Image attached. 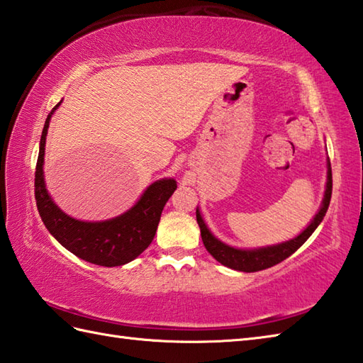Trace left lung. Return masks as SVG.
I'll list each match as a JSON object with an SVG mask.
<instances>
[{
    "mask_svg": "<svg viewBox=\"0 0 363 363\" xmlns=\"http://www.w3.org/2000/svg\"><path fill=\"white\" fill-rule=\"evenodd\" d=\"M330 195H333V169H330V162L328 160V182H326L325 198H323V204L320 207V211L317 215H315V218L311 221V225L307 226L298 237L291 238V240L279 243V245L267 246V248L238 250V248H234V246H229L226 243L220 242L218 238H215L211 230L207 229L201 213H199L198 209H196V221L199 225V229H201V238L206 250L212 254V257L215 260H218L220 264H223L228 268L237 269V272L254 273V272H260V269L273 267L276 264H279V262L285 260L313 234V230L318 228V225L323 221V218H325V215L328 212Z\"/></svg>",
    "mask_w": 363,
    "mask_h": 363,
    "instance_id": "obj_1",
    "label": "left lung"
}]
</instances>
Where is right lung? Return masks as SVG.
Masks as SVG:
<instances>
[{
  "instance_id": "obj_1",
  "label": "right lung",
  "mask_w": 363,
  "mask_h": 363,
  "mask_svg": "<svg viewBox=\"0 0 363 363\" xmlns=\"http://www.w3.org/2000/svg\"><path fill=\"white\" fill-rule=\"evenodd\" d=\"M60 104V103H59ZM46 117L40 137V150L35 167V203L43 225L50 234L74 256L101 267H120L134 260L148 248L156 235L160 215L176 190L174 179H160L145 190L140 199L120 217L106 221H81L72 218L54 204L43 179L45 142L50 120Z\"/></svg>"
}]
</instances>
